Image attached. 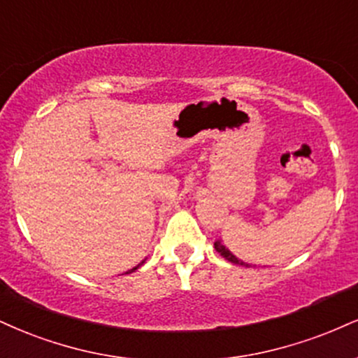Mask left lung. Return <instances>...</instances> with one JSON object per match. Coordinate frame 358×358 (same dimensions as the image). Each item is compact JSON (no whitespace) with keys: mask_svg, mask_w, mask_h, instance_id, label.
<instances>
[{"mask_svg":"<svg viewBox=\"0 0 358 358\" xmlns=\"http://www.w3.org/2000/svg\"><path fill=\"white\" fill-rule=\"evenodd\" d=\"M215 250H217L218 253H220V255L225 258V260H228V262H231V264H235V265H243V266H248V264H245V262H242V260H238V258H236L234 253L230 252V250H228L225 245H223L220 240H218V242H215Z\"/></svg>","mask_w":358,"mask_h":358,"instance_id":"obj_1","label":"left lung"}]
</instances>
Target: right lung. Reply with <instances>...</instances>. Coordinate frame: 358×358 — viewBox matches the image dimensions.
I'll return each instance as SVG.
<instances>
[{"label":"right lung","mask_w":358,"mask_h":358,"mask_svg":"<svg viewBox=\"0 0 358 358\" xmlns=\"http://www.w3.org/2000/svg\"><path fill=\"white\" fill-rule=\"evenodd\" d=\"M140 265H143V262H141V264H140ZM140 265H136V266H135V268L128 270V272H127V273H131V272H135V270H136V268H138V266H140Z\"/></svg>","instance_id":"1"}]
</instances>
